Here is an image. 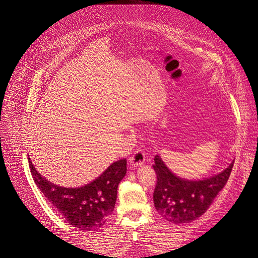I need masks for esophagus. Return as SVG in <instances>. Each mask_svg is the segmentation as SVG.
Wrapping results in <instances>:
<instances>
[{"label":"esophagus","mask_w":258,"mask_h":258,"mask_svg":"<svg viewBox=\"0 0 258 258\" xmlns=\"http://www.w3.org/2000/svg\"><path fill=\"white\" fill-rule=\"evenodd\" d=\"M145 161V154L141 150V148H138V150L134 153L129 159V163L132 168L142 166Z\"/></svg>","instance_id":"1"}]
</instances>
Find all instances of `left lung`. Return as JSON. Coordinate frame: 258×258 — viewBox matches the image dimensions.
I'll return each instance as SVG.
<instances>
[{
	"instance_id": "8db88e82",
	"label": "left lung",
	"mask_w": 258,
	"mask_h": 258,
	"mask_svg": "<svg viewBox=\"0 0 258 258\" xmlns=\"http://www.w3.org/2000/svg\"><path fill=\"white\" fill-rule=\"evenodd\" d=\"M233 162L235 160L214 176L189 181L171 172L160 156L156 155L153 168L157 175V183L153 199L157 212L168 222L177 225L197 220L207 212L227 183Z\"/></svg>"
}]
</instances>
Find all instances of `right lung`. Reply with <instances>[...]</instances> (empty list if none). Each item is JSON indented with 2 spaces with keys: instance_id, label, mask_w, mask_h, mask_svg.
<instances>
[{
  "instance_id": "1",
  "label": "right lung",
  "mask_w": 258,
  "mask_h": 258,
  "mask_svg": "<svg viewBox=\"0 0 258 258\" xmlns=\"http://www.w3.org/2000/svg\"><path fill=\"white\" fill-rule=\"evenodd\" d=\"M31 174L49 204L73 227L95 230L103 226L115 208L117 187L127 173V160L119 159L89 184L68 188L54 185L37 172L29 158Z\"/></svg>"
}]
</instances>
